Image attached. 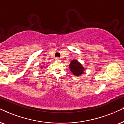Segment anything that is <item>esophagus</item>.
I'll use <instances>...</instances> for the list:
<instances>
[{
	"label": "esophagus",
	"instance_id": "34e87169",
	"mask_svg": "<svg viewBox=\"0 0 124 124\" xmlns=\"http://www.w3.org/2000/svg\"><path fill=\"white\" fill-rule=\"evenodd\" d=\"M55 60L56 61H61V59L59 58H56Z\"/></svg>",
	"mask_w": 124,
	"mask_h": 124
}]
</instances>
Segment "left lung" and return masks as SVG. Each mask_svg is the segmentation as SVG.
I'll return each mask as SVG.
<instances>
[{"instance_id": "8db88e82", "label": "left lung", "mask_w": 124, "mask_h": 124, "mask_svg": "<svg viewBox=\"0 0 124 124\" xmlns=\"http://www.w3.org/2000/svg\"><path fill=\"white\" fill-rule=\"evenodd\" d=\"M69 68L70 71L76 76H79L84 73L85 68L82 64L76 59L71 61V63L69 65Z\"/></svg>"}]
</instances>
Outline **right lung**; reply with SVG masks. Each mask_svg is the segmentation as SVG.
<instances>
[{
    "instance_id": "right-lung-1",
    "label": "right lung",
    "mask_w": 124,
    "mask_h": 124,
    "mask_svg": "<svg viewBox=\"0 0 124 124\" xmlns=\"http://www.w3.org/2000/svg\"><path fill=\"white\" fill-rule=\"evenodd\" d=\"M42 67H43V66H41V69L42 68Z\"/></svg>"
}]
</instances>
